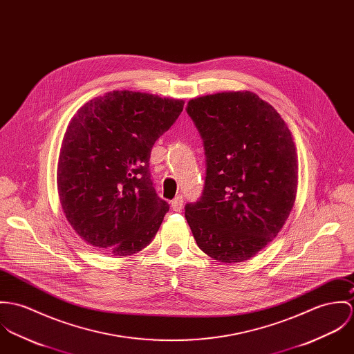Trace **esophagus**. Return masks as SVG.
I'll use <instances>...</instances> for the list:
<instances>
[{"label": "esophagus", "instance_id": "1", "mask_svg": "<svg viewBox=\"0 0 354 354\" xmlns=\"http://www.w3.org/2000/svg\"><path fill=\"white\" fill-rule=\"evenodd\" d=\"M171 207H172V210L179 212V210L183 207V196H175V198L171 201Z\"/></svg>", "mask_w": 354, "mask_h": 354}]
</instances>
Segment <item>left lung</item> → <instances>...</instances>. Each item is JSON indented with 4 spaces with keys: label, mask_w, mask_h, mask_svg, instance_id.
<instances>
[{
    "label": "left lung",
    "mask_w": 354,
    "mask_h": 354,
    "mask_svg": "<svg viewBox=\"0 0 354 354\" xmlns=\"http://www.w3.org/2000/svg\"><path fill=\"white\" fill-rule=\"evenodd\" d=\"M186 110L206 156L203 193L185 206L186 220L206 255L247 261L278 235L293 207L299 162L292 133L250 91L196 97Z\"/></svg>",
    "instance_id": "1"
}]
</instances>
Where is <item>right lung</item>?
<instances>
[{"instance_id": "add662e5", "label": "right lung", "mask_w": 354, "mask_h": 354, "mask_svg": "<svg viewBox=\"0 0 354 354\" xmlns=\"http://www.w3.org/2000/svg\"><path fill=\"white\" fill-rule=\"evenodd\" d=\"M183 100L113 91L85 103L62 140L57 169L64 213L88 244L133 255L158 234L169 205L153 187L149 158Z\"/></svg>"}]
</instances>
